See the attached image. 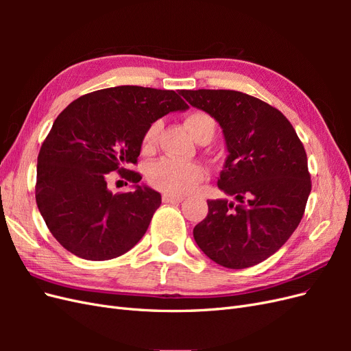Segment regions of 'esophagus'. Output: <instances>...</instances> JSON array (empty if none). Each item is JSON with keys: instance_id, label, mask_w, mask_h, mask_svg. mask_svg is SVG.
Wrapping results in <instances>:
<instances>
[{"instance_id": "34e87169", "label": "esophagus", "mask_w": 351, "mask_h": 351, "mask_svg": "<svg viewBox=\"0 0 351 351\" xmlns=\"http://www.w3.org/2000/svg\"><path fill=\"white\" fill-rule=\"evenodd\" d=\"M162 200L165 204H180V202H183L182 196H171V195H164Z\"/></svg>"}]
</instances>
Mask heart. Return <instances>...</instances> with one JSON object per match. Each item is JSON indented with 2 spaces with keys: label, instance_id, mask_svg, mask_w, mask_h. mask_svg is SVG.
Returning <instances> with one entry per match:
<instances>
[{
  "label": "heart",
  "instance_id": "1",
  "mask_svg": "<svg viewBox=\"0 0 351 351\" xmlns=\"http://www.w3.org/2000/svg\"><path fill=\"white\" fill-rule=\"evenodd\" d=\"M184 127L195 141L200 142L204 139H212L215 133L217 123L214 117L196 111L189 114L184 119ZM161 130L159 121L152 123L147 127L142 137L143 152H154L156 147L158 134ZM206 177L205 167L199 162H177L173 159H159V161L149 165L146 173L147 182L159 192L171 196L187 195L202 183Z\"/></svg>",
  "mask_w": 351,
  "mask_h": 351
}]
</instances>
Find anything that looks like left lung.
Masks as SVG:
<instances>
[{
  "instance_id": "1",
  "label": "left lung",
  "mask_w": 351,
  "mask_h": 351,
  "mask_svg": "<svg viewBox=\"0 0 351 351\" xmlns=\"http://www.w3.org/2000/svg\"><path fill=\"white\" fill-rule=\"evenodd\" d=\"M183 98L219 123L228 156L218 187L193 230L209 259L243 269L268 259L299 227L312 182L302 141L285 115L237 90H182Z\"/></svg>"
}]
</instances>
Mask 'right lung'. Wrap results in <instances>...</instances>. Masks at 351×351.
I'll use <instances>...</instances> for the list:
<instances>
[{
	"label": "right lung",
	"instance_id": "obj_1",
	"mask_svg": "<svg viewBox=\"0 0 351 351\" xmlns=\"http://www.w3.org/2000/svg\"><path fill=\"white\" fill-rule=\"evenodd\" d=\"M189 105L174 90L115 86L95 90L61 111L40 146L36 205L62 247L86 261H110L136 246L161 195L137 183L142 137L154 121ZM112 172L133 193L112 194Z\"/></svg>",
	"mask_w": 351,
	"mask_h": 351
}]
</instances>
